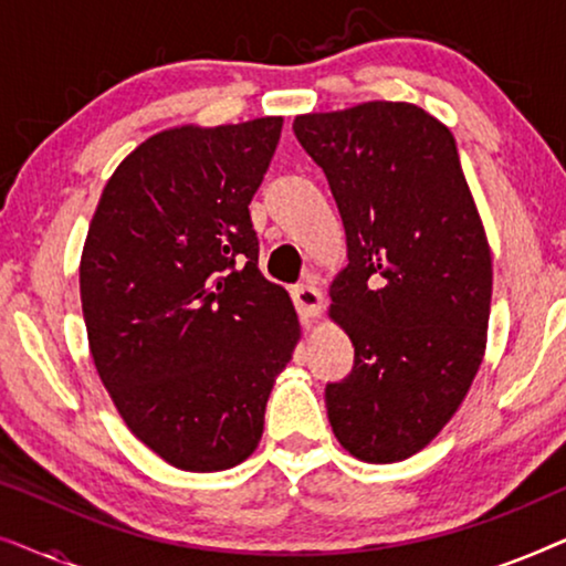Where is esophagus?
<instances>
[{
    "mask_svg": "<svg viewBox=\"0 0 566 566\" xmlns=\"http://www.w3.org/2000/svg\"><path fill=\"white\" fill-rule=\"evenodd\" d=\"M293 296V304H296V312L301 314V319H314V316H319L322 312V293L314 289V285L308 283H301L296 289L291 291Z\"/></svg>",
    "mask_w": 566,
    "mask_h": 566,
    "instance_id": "esophagus-1",
    "label": "esophagus"
}]
</instances>
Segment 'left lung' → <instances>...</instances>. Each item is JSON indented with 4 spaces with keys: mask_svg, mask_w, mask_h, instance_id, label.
Returning <instances> with one entry per match:
<instances>
[{
    "mask_svg": "<svg viewBox=\"0 0 566 566\" xmlns=\"http://www.w3.org/2000/svg\"><path fill=\"white\" fill-rule=\"evenodd\" d=\"M322 167L347 237L329 314L353 370L327 384L329 424L368 463L412 455L443 430L482 366L492 254L455 138L409 103H363L293 120Z\"/></svg>",
    "mask_w": 566,
    "mask_h": 566,
    "instance_id": "left-lung-1",
    "label": "left lung"
}]
</instances>
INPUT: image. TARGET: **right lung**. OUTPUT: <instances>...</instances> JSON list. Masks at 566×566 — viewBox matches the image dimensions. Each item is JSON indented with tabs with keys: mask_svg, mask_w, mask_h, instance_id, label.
<instances>
[{
	"mask_svg": "<svg viewBox=\"0 0 566 566\" xmlns=\"http://www.w3.org/2000/svg\"><path fill=\"white\" fill-rule=\"evenodd\" d=\"M283 118L161 130L120 161L80 265L92 360L130 432L182 471L242 463L298 343L250 203Z\"/></svg>",
	"mask_w": 566,
	"mask_h": 566,
	"instance_id": "right-lung-1",
	"label": "right lung"
}]
</instances>
